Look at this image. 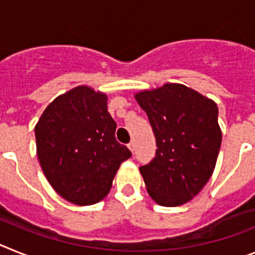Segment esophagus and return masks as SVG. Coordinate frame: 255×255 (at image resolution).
I'll use <instances>...</instances> for the list:
<instances>
[{"mask_svg": "<svg viewBox=\"0 0 255 255\" xmlns=\"http://www.w3.org/2000/svg\"><path fill=\"white\" fill-rule=\"evenodd\" d=\"M128 149H129L130 151H132V154H133V151H134V142H133V141H130V142L128 143Z\"/></svg>", "mask_w": 255, "mask_h": 255, "instance_id": "1", "label": "esophagus"}]
</instances>
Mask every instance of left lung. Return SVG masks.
Returning a JSON list of instances; mask_svg holds the SVG:
<instances>
[{
	"mask_svg": "<svg viewBox=\"0 0 255 255\" xmlns=\"http://www.w3.org/2000/svg\"><path fill=\"white\" fill-rule=\"evenodd\" d=\"M156 140L155 158L140 167L149 195L163 207L191 200L209 181L222 133L216 103L183 85L136 94Z\"/></svg>",
	"mask_w": 255,
	"mask_h": 255,
	"instance_id": "8db88e82",
	"label": "left lung"
}]
</instances>
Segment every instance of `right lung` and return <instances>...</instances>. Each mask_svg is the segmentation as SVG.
I'll use <instances>...</instances> for the list:
<instances>
[{
  "instance_id": "right-lung-1",
  "label": "right lung",
  "mask_w": 255,
  "mask_h": 255,
  "mask_svg": "<svg viewBox=\"0 0 255 255\" xmlns=\"http://www.w3.org/2000/svg\"><path fill=\"white\" fill-rule=\"evenodd\" d=\"M108 97L79 86L56 97L34 128L39 164L65 200L91 205L112 189L119 165L132 152L115 140Z\"/></svg>"
}]
</instances>
